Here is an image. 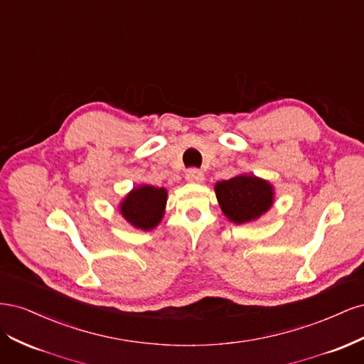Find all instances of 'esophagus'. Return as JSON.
<instances>
[{
    "instance_id": "obj_1",
    "label": "esophagus",
    "mask_w": 364,
    "mask_h": 364,
    "mask_svg": "<svg viewBox=\"0 0 364 364\" xmlns=\"http://www.w3.org/2000/svg\"><path fill=\"white\" fill-rule=\"evenodd\" d=\"M185 179L193 183H199L203 181V173L197 168H190L185 174Z\"/></svg>"
}]
</instances>
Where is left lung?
<instances>
[{"instance_id":"8db88e82","label":"left lung","mask_w":364,"mask_h":364,"mask_svg":"<svg viewBox=\"0 0 364 364\" xmlns=\"http://www.w3.org/2000/svg\"><path fill=\"white\" fill-rule=\"evenodd\" d=\"M215 194L225 215L237 225L258 218L272 206L273 191L269 182L255 176H235L215 183Z\"/></svg>"}]
</instances>
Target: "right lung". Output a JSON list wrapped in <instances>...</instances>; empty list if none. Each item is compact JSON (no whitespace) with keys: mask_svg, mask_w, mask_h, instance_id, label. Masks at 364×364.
Instances as JSON below:
<instances>
[{"mask_svg":"<svg viewBox=\"0 0 364 364\" xmlns=\"http://www.w3.org/2000/svg\"><path fill=\"white\" fill-rule=\"evenodd\" d=\"M167 191L156 186L144 185L132 191L121 203V214L135 228L150 230L164 215Z\"/></svg>","mask_w":364,"mask_h":364,"instance_id":"add662e5","label":"right lung"}]
</instances>
